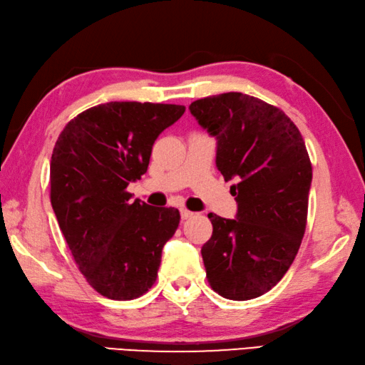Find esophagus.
I'll use <instances>...</instances> for the list:
<instances>
[{"mask_svg":"<svg viewBox=\"0 0 365 365\" xmlns=\"http://www.w3.org/2000/svg\"><path fill=\"white\" fill-rule=\"evenodd\" d=\"M180 215H182V220H187V218L193 217V212H190L188 209H180Z\"/></svg>","mask_w":365,"mask_h":365,"instance_id":"obj_1","label":"esophagus"}]
</instances>
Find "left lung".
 Instances as JSON below:
<instances>
[{
    "label": "left lung",
    "mask_w": 365,
    "mask_h": 365,
    "mask_svg": "<svg viewBox=\"0 0 365 365\" xmlns=\"http://www.w3.org/2000/svg\"><path fill=\"white\" fill-rule=\"evenodd\" d=\"M190 111L217 138L225 182L236 180V218L209 214L205 276L225 298H257L287 273L307 228L313 169L303 137L282 110L241 92L200 98Z\"/></svg>",
    "instance_id": "1"
}]
</instances>
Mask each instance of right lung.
<instances>
[{"label": "right lung", "mask_w": 365, "mask_h": 365, "mask_svg": "<svg viewBox=\"0 0 365 365\" xmlns=\"http://www.w3.org/2000/svg\"><path fill=\"white\" fill-rule=\"evenodd\" d=\"M183 105L108 102L65 125L51 158V204L71 255L92 289L132 300L151 289L180 212L132 201L161 132Z\"/></svg>", "instance_id": "add662e5"}]
</instances>
